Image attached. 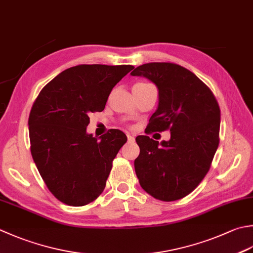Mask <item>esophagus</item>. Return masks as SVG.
Returning <instances> with one entry per match:
<instances>
[{"label":"esophagus","mask_w":253,"mask_h":253,"mask_svg":"<svg viewBox=\"0 0 253 253\" xmlns=\"http://www.w3.org/2000/svg\"><path fill=\"white\" fill-rule=\"evenodd\" d=\"M127 138H128V140H129V141H133V139H135V136L130 135V133H127Z\"/></svg>","instance_id":"esophagus-1"}]
</instances>
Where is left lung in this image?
<instances>
[{"label": "left lung", "mask_w": 253, "mask_h": 253, "mask_svg": "<svg viewBox=\"0 0 253 253\" xmlns=\"http://www.w3.org/2000/svg\"><path fill=\"white\" fill-rule=\"evenodd\" d=\"M130 74L146 78L158 87L159 102L146 132H171L168 141L136 138L140 148L135 160L137 177L142 189L157 200L183 199L204 179L218 148V103L194 73L179 64L145 63Z\"/></svg>", "instance_id": "obj_1"}]
</instances>
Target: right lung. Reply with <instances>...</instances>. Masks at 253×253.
Masks as SVG:
<instances>
[{
  "instance_id": "1",
  "label": "right lung",
  "mask_w": 253,
  "mask_h": 253,
  "mask_svg": "<svg viewBox=\"0 0 253 253\" xmlns=\"http://www.w3.org/2000/svg\"><path fill=\"white\" fill-rule=\"evenodd\" d=\"M133 69L129 64H80L59 73L39 93L28 118L31 151L56 199L83 206L100 196L112 162L127 137L111 129L86 132L90 115L105 108L112 88Z\"/></svg>"
}]
</instances>
